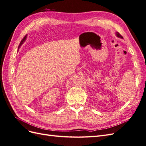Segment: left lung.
I'll return each instance as SVG.
<instances>
[{"label":"left lung","instance_id":"1","mask_svg":"<svg viewBox=\"0 0 146 146\" xmlns=\"http://www.w3.org/2000/svg\"><path fill=\"white\" fill-rule=\"evenodd\" d=\"M116 36H117V37L123 39V37H122V36H121V35L120 34H119L118 32H116Z\"/></svg>","mask_w":146,"mask_h":146}]
</instances>
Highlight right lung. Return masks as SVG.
Segmentation results:
<instances>
[{
  "label": "right lung",
  "instance_id": "right-lung-1",
  "mask_svg": "<svg viewBox=\"0 0 146 146\" xmlns=\"http://www.w3.org/2000/svg\"><path fill=\"white\" fill-rule=\"evenodd\" d=\"M26 38H27V35H26V36H25L23 39H22V41H21V42H20V44H19V47H18V50L19 49V48H20V47L21 46V45L23 44L25 42Z\"/></svg>",
  "mask_w": 146,
  "mask_h": 146
}]
</instances>
